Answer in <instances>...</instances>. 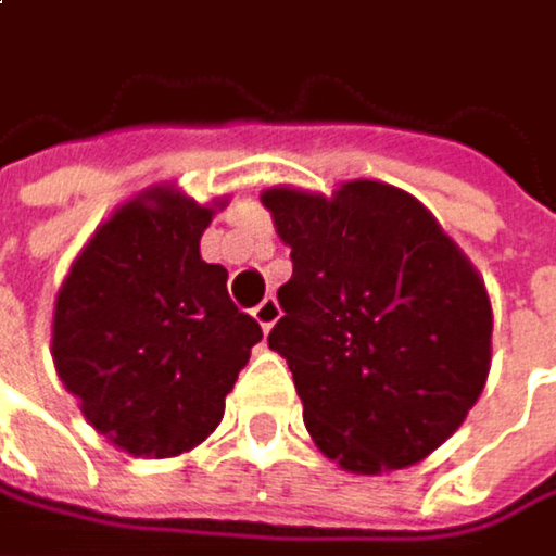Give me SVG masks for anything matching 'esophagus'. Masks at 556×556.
I'll use <instances>...</instances> for the list:
<instances>
[{
  "instance_id": "1",
  "label": "esophagus",
  "mask_w": 556,
  "mask_h": 556,
  "mask_svg": "<svg viewBox=\"0 0 556 556\" xmlns=\"http://www.w3.org/2000/svg\"><path fill=\"white\" fill-rule=\"evenodd\" d=\"M253 319L260 323V329H263V332H269V329H273V323L280 319V303H276L273 296H266V300L253 309Z\"/></svg>"
}]
</instances>
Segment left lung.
Returning a JSON list of instances; mask_svg holds the SVG:
<instances>
[{"mask_svg": "<svg viewBox=\"0 0 556 556\" xmlns=\"http://www.w3.org/2000/svg\"><path fill=\"white\" fill-rule=\"evenodd\" d=\"M290 243L269 349L293 371L316 446L349 472L404 469L459 430L492 358V306L433 214L384 181L332 198L269 188Z\"/></svg>", "mask_w": 556, "mask_h": 556, "instance_id": "8db88e82", "label": "left lung"}]
</instances>
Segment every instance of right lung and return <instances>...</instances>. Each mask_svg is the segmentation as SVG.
Returning <instances> with one entry per match:
<instances>
[{"label":"right lung","instance_id":"add662e5","mask_svg":"<svg viewBox=\"0 0 556 556\" xmlns=\"http://www.w3.org/2000/svg\"><path fill=\"white\" fill-rule=\"evenodd\" d=\"M211 207L152 188L97 227L54 303L51 355L84 417L132 456H178L224 417L260 326L198 240Z\"/></svg>","mask_w":556,"mask_h":556}]
</instances>
